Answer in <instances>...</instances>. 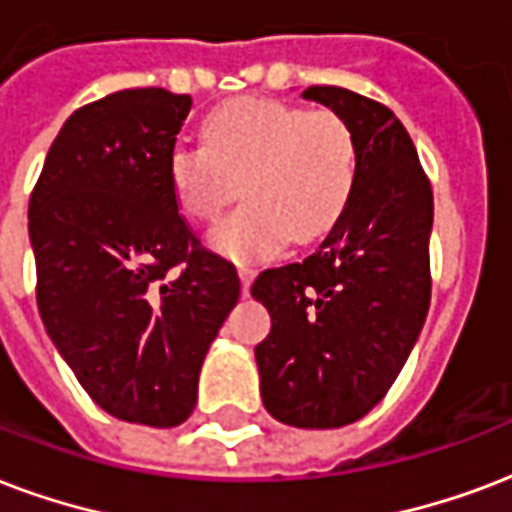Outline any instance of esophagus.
<instances>
[{"label": "esophagus", "instance_id": "obj_1", "mask_svg": "<svg viewBox=\"0 0 512 512\" xmlns=\"http://www.w3.org/2000/svg\"><path fill=\"white\" fill-rule=\"evenodd\" d=\"M239 276H241V290H244V295H249V284H252L255 271H252L249 265H239Z\"/></svg>", "mask_w": 512, "mask_h": 512}]
</instances>
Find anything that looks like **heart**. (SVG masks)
<instances>
[{"mask_svg":"<svg viewBox=\"0 0 512 512\" xmlns=\"http://www.w3.org/2000/svg\"><path fill=\"white\" fill-rule=\"evenodd\" d=\"M354 169L343 117L273 99L220 104L204 120V147L177 144L166 163L177 206L195 222H212L244 190L247 201L209 233L239 263L276 255L287 239L325 236L346 209Z\"/></svg>","mask_w":512,"mask_h":512,"instance_id":"1","label":"heart"}]
</instances>
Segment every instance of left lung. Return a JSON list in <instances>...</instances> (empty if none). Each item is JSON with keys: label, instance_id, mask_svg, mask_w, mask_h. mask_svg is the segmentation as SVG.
I'll list each match as a JSON object with an SVG mask.
<instances>
[{"label": "left lung", "instance_id": "left-lung-1", "mask_svg": "<svg viewBox=\"0 0 512 512\" xmlns=\"http://www.w3.org/2000/svg\"><path fill=\"white\" fill-rule=\"evenodd\" d=\"M303 99L346 120L357 169L325 241L252 284L271 314L255 360L273 419L333 429L381 403L424 327L432 187L392 109L335 85H311Z\"/></svg>", "mask_w": 512, "mask_h": 512}]
</instances>
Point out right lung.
<instances>
[{"label": "right lung", "instance_id": "1", "mask_svg": "<svg viewBox=\"0 0 512 512\" xmlns=\"http://www.w3.org/2000/svg\"><path fill=\"white\" fill-rule=\"evenodd\" d=\"M190 96L109 93L77 109L29 201L37 306L50 341L99 408L147 427L193 413L239 273L206 252L169 185Z\"/></svg>", "mask_w": 512, "mask_h": 512}]
</instances>
